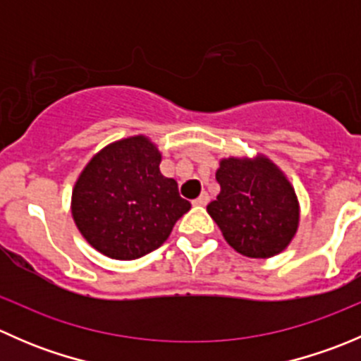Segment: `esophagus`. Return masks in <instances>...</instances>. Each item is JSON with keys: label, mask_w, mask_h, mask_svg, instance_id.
<instances>
[{"label": "esophagus", "mask_w": 361, "mask_h": 361, "mask_svg": "<svg viewBox=\"0 0 361 361\" xmlns=\"http://www.w3.org/2000/svg\"><path fill=\"white\" fill-rule=\"evenodd\" d=\"M207 201H209V195H207V192H201V195H199V197L194 201V206L202 207V206H206Z\"/></svg>", "instance_id": "esophagus-1"}]
</instances>
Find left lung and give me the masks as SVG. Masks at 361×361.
Instances as JSON below:
<instances>
[{
  "label": "left lung",
  "mask_w": 361,
  "mask_h": 361,
  "mask_svg": "<svg viewBox=\"0 0 361 361\" xmlns=\"http://www.w3.org/2000/svg\"><path fill=\"white\" fill-rule=\"evenodd\" d=\"M216 181L220 194L207 213L232 248L250 258H271L288 248L300 206L293 185L271 159H221Z\"/></svg>",
  "instance_id": "1"
}]
</instances>
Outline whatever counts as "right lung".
Returning <instances> with one entry per match:
<instances>
[{
  "label": "right lung",
  "instance_id": "obj_1",
  "mask_svg": "<svg viewBox=\"0 0 361 361\" xmlns=\"http://www.w3.org/2000/svg\"><path fill=\"white\" fill-rule=\"evenodd\" d=\"M157 145L122 137L87 162L71 194V214L87 243L115 260H136L166 243L190 209L178 183L160 173Z\"/></svg>",
  "mask_w": 361,
  "mask_h": 361
}]
</instances>
